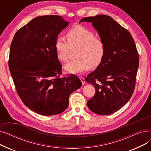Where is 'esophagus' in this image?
<instances>
[{
    "mask_svg": "<svg viewBox=\"0 0 151 151\" xmlns=\"http://www.w3.org/2000/svg\"><path fill=\"white\" fill-rule=\"evenodd\" d=\"M80 80L81 81V83H82V84H84L86 81H85V79L83 78V77H80Z\"/></svg>",
    "mask_w": 151,
    "mask_h": 151,
    "instance_id": "obj_1",
    "label": "esophagus"
}]
</instances>
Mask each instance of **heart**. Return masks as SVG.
I'll list each match as a JSON object with an SVG mask.
<instances>
[{"label":"heart","instance_id":"heart-1","mask_svg":"<svg viewBox=\"0 0 151 151\" xmlns=\"http://www.w3.org/2000/svg\"><path fill=\"white\" fill-rule=\"evenodd\" d=\"M67 38L58 36L55 39L54 48L58 58L62 62H67L71 48L78 47L77 59L67 63L65 70L71 73H81L88 71L91 66L98 67L105 54V44L103 40L97 37L92 31L82 26H75L69 29Z\"/></svg>","mask_w":151,"mask_h":151}]
</instances>
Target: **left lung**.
Wrapping results in <instances>:
<instances>
[{"mask_svg": "<svg viewBox=\"0 0 151 151\" xmlns=\"http://www.w3.org/2000/svg\"><path fill=\"white\" fill-rule=\"evenodd\" d=\"M92 22L105 44L100 64L86 78L96 93L87 102L92 112L108 115L120 109L131 98L135 88L139 55L129 32L108 15L83 18Z\"/></svg>", "mask_w": 151, "mask_h": 151, "instance_id": "8db88e82", "label": "left lung"}]
</instances>
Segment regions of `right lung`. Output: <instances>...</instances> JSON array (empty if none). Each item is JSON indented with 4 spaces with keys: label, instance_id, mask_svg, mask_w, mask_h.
<instances>
[{
    "label": "right lung",
    "instance_id": "obj_1",
    "mask_svg": "<svg viewBox=\"0 0 151 151\" xmlns=\"http://www.w3.org/2000/svg\"><path fill=\"white\" fill-rule=\"evenodd\" d=\"M68 24L61 16L38 17L19 29L11 43L9 67L17 92L24 104L43 116L62 113L70 95L82 86L74 74L60 76L54 43Z\"/></svg>",
    "mask_w": 151,
    "mask_h": 151
}]
</instances>
